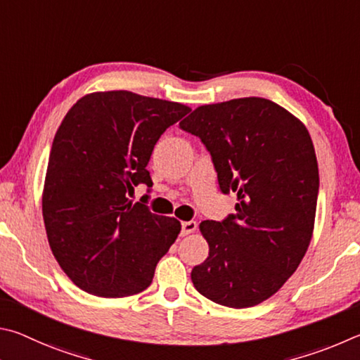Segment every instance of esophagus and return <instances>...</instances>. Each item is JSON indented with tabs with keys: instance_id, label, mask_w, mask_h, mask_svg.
Wrapping results in <instances>:
<instances>
[{
	"instance_id": "esophagus-1",
	"label": "esophagus",
	"mask_w": 360,
	"mask_h": 360,
	"mask_svg": "<svg viewBox=\"0 0 360 360\" xmlns=\"http://www.w3.org/2000/svg\"><path fill=\"white\" fill-rule=\"evenodd\" d=\"M196 228H198L196 221H185V223H181V234H184V236L191 234V232L196 231Z\"/></svg>"
}]
</instances>
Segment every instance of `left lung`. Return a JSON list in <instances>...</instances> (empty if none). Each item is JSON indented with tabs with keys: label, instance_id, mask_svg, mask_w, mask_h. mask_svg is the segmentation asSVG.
Returning <instances> with one entry per match:
<instances>
[{
	"label": "left lung",
	"instance_id": "8db88e82",
	"mask_svg": "<svg viewBox=\"0 0 360 360\" xmlns=\"http://www.w3.org/2000/svg\"><path fill=\"white\" fill-rule=\"evenodd\" d=\"M180 128L200 139L236 213L200 223L209 257L191 270L215 304L248 308L285 285L311 240L319 191L311 137L286 109L264 98L200 105Z\"/></svg>",
	"mask_w": 360,
	"mask_h": 360
}]
</instances>
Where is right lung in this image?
<instances>
[{
    "label": "right lung",
    "mask_w": 360,
    "mask_h": 360,
    "mask_svg": "<svg viewBox=\"0 0 360 360\" xmlns=\"http://www.w3.org/2000/svg\"><path fill=\"white\" fill-rule=\"evenodd\" d=\"M190 107L131 91L86 94L56 131L42 196L49 245L75 286L99 297H128L153 280L180 221L132 204L137 185L153 186L151 151Z\"/></svg>",
    "instance_id": "add662e5"
}]
</instances>
